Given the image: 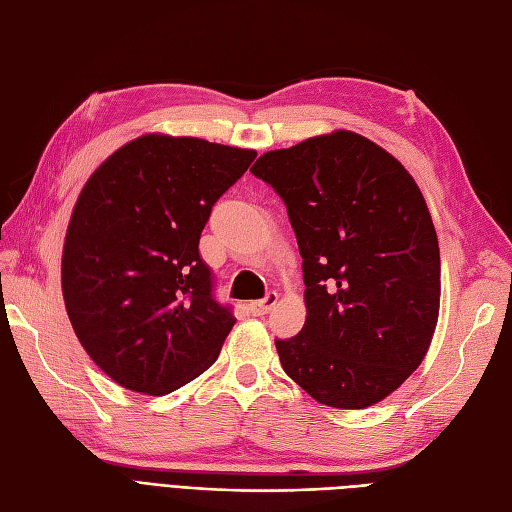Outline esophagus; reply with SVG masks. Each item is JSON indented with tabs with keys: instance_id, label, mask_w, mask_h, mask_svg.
Returning a JSON list of instances; mask_svg holds the SVG:
<instances>
[{
	"instance_id": "esophagus-1",
	"label": "esophagus",
	"mask_w": 512,
	"mask_h": 512,
	"mask_svg": "<svg viewBox=\"0 0 512 512\" xmlns=\"http://www.w3.org/2000/svg\"><path fill=\"white\" fill-rule=\"evenodd\" d=\"M277 303V292L275 290H269L265 297L258 299V301H252L250 303V312L254 316H265L271 312V307Z\"/></svg>"
}]
</instances>
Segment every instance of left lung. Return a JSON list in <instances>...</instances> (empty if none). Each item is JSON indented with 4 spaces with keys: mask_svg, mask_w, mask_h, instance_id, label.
Returning a JSON list of instances; mask_svg holds the SVG:
<instances>
[{
    "mask_svg": "<svg viewBox=\"0 0 512 512\" xmlns=\"http://www.w3.org/2000/svg\"><path fill=\"white\" fill-rule=\"evenodd\" d=\"M303 258V329L275 339L286 374L331 408L374 406L425 359L440 309V247L408 170L348 130L260 156Z\"/></svg>",
    "mask_w": 512,
    "mask_h": 512,
    "instance_id": "left-lung-1",
    "label": "left lung"
}]
</instances>
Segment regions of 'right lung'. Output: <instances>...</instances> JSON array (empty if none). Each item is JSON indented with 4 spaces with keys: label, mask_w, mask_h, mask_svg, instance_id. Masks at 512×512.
Masks as SVG:
<instances>
[{
    "label": "right lung",
    "mask_w": 512,
    "mask_h": 512,
    "mask_svg": "<svg viewBox=\"0 0 512 512\" xmlns=\"http://www.w3.org/2000/svg\"><path fill=\"white\" fill-rule=\"evenodd\" d=\"M256 151L147 134L108 158L76 200L61 258L68 318L94 363L136 393L198 378L237 318L200 256L213 205Z\"/></svg>",
    "instance_id": "add662e5"
}]
</instances>
